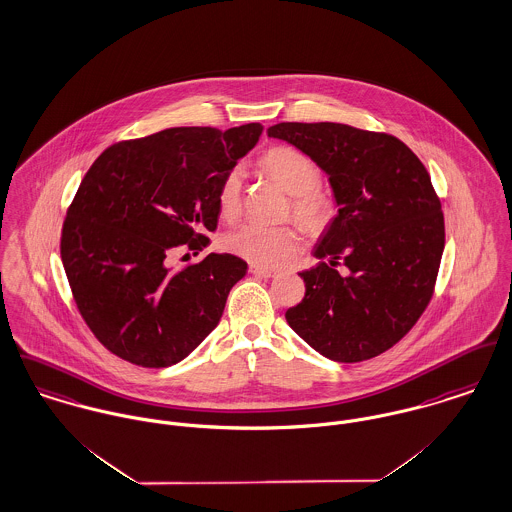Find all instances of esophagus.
<instances>
[{"label": "esophagus", "mask_w": 512, "mask_h": 512, "mask_svg": "<svg viewBox=\"0 0 512 512\" xmlns=\"http://www.w3.org/2000/svg\"><path fill=\"white\" fill-rule=\"evenodd\" d=\"M250 274H254V276H258V278H274V276L278 274V270H274V268H266V266H256V264H252V266H250Z\"/></svg>", "instance_id": "34e87169"}]
</instances>
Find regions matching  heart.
<instances>
[{
	"mask_svg": "<svg viewBox=\"0 0 512 512\" xmlns=\"http://www.w3.org/2000/svg\"><path fill=\"white\" fill-rule=\"evenodd\" d=\"M262 168L291 195L293 217L311 233H321L332 223L336 205L319 187L321 170L303 152L291 146H274L262 156ZM240 166L231 168L217 191V205L225 219H233L242 197ZM223 248L256 266H270L293 256L299 248V234L289 227H266L242 223L223 236Z\"/></svg>",
	"mask_w": 512,
	"mask_h": 512,
	"instance_id": "heart-1",
	"label": "heart"
}]
</instances>
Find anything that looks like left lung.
<instances>
[{"label": "left lung", "mask_w": 512, "mask_h": 512, "mask_svg": "<svg viewBox=\"0 0 512 512\" xmlns=\"http://www.w3.org/2000/svg\"><path fill=\"white\" fill-rule=\"evenodd\" d=\"M268 137L307 154L338 207L301 272L305 297L285 319L334 362L397 344L424 313L444 252V215L417 154L399 139L342 123H278ZM342 263L346 275L335 266Z\"/></svg>", "instance_id": "left-lung-1"}]
</instances>
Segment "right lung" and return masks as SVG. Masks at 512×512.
I'll list each match as a JSON object with an SVG mask.
<instances>
[{
    "label": "right lung",
    "mask_w": 512,
    "mask_h": 512,
    "mask_svg": "<svg viewBox=\"0 0 512 512\" xmlns=\"http://www.w3.org/2000/svg\"><path fill=\"white\" fill-rule=\"evenodd\" d=\"M260 123L219 131L174 127L109 146L66 213L60 256L74 301L95 338L142 368H168L219 325L248 264L201 252L219 221L217 191L262 135Z\"/></svg>",
    "instance_id": "right-lung-1"
}]
</instances>
